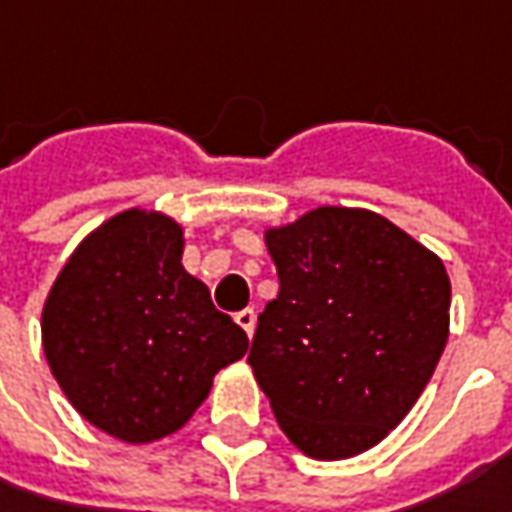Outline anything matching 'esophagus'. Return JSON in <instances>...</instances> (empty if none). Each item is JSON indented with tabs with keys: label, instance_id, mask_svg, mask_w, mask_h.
<instances>
[{
	"label": "esophagus",
	"instance_id": "1",
	"mask_svg": "<svg viewBox=\"0 0 512 512\" xmlns=\"http://www.w3.org/2000/svg\"><path fill=\"white\" fill-rule=\"evenodd\" d=\"M234 321H237V326H240L249 338L255 335V323H257L255 309H243V312H237V315H234Z\"/></svg>",
	"mask_w": 512,
	"mask_h": 512
}]
</instances>
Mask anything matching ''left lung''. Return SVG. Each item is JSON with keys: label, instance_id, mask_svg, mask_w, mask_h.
<instances>
[{"label": "left lung", "instance_id": "obj_1", "mask_svg": "<svg viewBox=\"0 0 512 512\" xmlns=\"http://www.w3.org/2000/svg\"><path fill=\"white\" fill-rule=\"evenodd\" d=\"M263 240L280 292L257 318V384L303 456L367 453L433 378L450 335V275L369 209L318 206Z\"/></svg>", "mask_w": 512, "mask_h": 512}]
</instances>
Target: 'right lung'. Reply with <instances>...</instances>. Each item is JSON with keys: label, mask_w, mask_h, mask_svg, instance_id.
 Returning a JSON list of instances; mask_svg holds the SVG:
<instances>
[{"label": "right lung", "mask_w": 512, "mask_h": 512, "mask_svg": "<svg viewBox=\"0 0 512 512\" xmlns=\"http://www.w3.org/2000/svg\"><path fill=\"white\" fill-rule=\"evenodd\" d=\"M183 226L157 209L108 217L59 269L42 349L71 407L97 430L151 444L189 424L214 375L249 349L183 266Z\"/></svg>", "instance_id": "right-lung-1"}]
</instances>
